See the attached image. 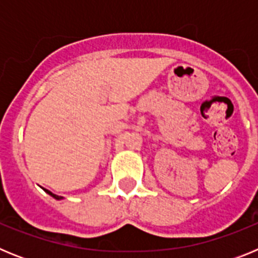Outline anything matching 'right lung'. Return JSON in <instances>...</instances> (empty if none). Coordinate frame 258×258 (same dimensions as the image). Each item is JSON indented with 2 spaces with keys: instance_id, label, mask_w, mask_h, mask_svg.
I'll list each match as a JSON object with an SVG mask.
<instances>
[{
  "instance_id": "add662e5",
  "label": "right lung",
  "mask_w": 258,
  "mask_h": 258,
  "mask_svg": "<svg viewBox=\"0 0 258 258\" xmlns=\"http://www.w3.org/2000/svg\"><path fill=\"white\" fill-rule=\"evenodd\" d=\"M45 191H46V192H47V194H49V195H51V197H52V198H54V199H56V200H60V199H61V197H58V195H55V194H52V192H50V191H49V190H45Z\"/></svg>"
}]
</instances>
